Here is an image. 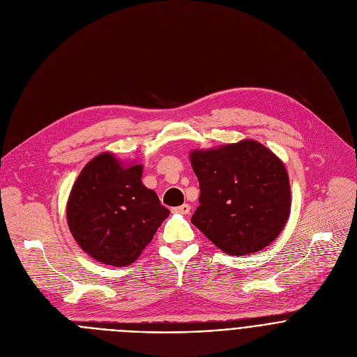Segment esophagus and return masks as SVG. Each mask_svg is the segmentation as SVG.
I'll use <instances>...</instances> for the list:
<instances>
[{
  "mask_svg": "<svg viewBox=\"0 0 357 357\" xmlns=\"http://www.w3.org/2000/svg\"><path fill=\"white\" fill-rule=\"evenodd\" d=\"M175 213H181V215H189V212H190V206L188 205V203H185V205H182V206H178V208H174L172 209Z\"/></svg>",
  "mask_w": 357,
  "mask_h": 357,
  "instance_id": "esophagus-1",
  "label": "esophagus"
}]
</instances>
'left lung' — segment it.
Returning a JSON list of instances; mask_svg holds the SVG:
<instances>
[{
  "instance_id": "left-lung-1",
  "label": "left lung",
  "mask_w": 357,
  "mask_h": 357,
  "mask_svg": "<svg viewBox=\"0 0 357 357\" xmlns=\"http://www.w3.org/2000/svg\"><path fill=\"white\" fill-rule=\"evenodd\" d=\"M199 206L192 223L231 256L261 251L289 216L291 190L284 164L263 144L244 139L193 151Z\"/></svg>"
}]
</instances>
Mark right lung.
<instances>
[{
    "instance_id": "right-lung-1",
    "label": "right lung",
    "mask_w": 357,
    "mask_h": 357,
    "mask_svg": "<svg viewBox=\"0 0 357 357\" xmlns=\"http://www.w3.org/2000/svg\"><path fill=\"white\" fill-rule=\"evenodd\" d=\"M142 167L123 168L100 154L77 176L68 200V225L79 245L107 266H128L154 237L169 211L141 182Z\"/></svg>"
}]
</instances>
